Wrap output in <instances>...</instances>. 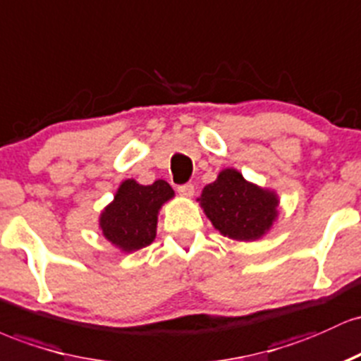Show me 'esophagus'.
<instances>
[{
	"label": "esophagus",
	"mask_w": 361,
	"mask_h": 361,
	"mask_svg": "<svg viewBox=\"0 0 361 361\" xmlns=\"http://www.w3.org/2000/svg\"><path fill=\"white\" fill-rule=\"evenodd\" d=\"M177 191H179L180 196H184V197H192V196H194V185H192V184L179 185V188H177Z\"/></svg>",
	"instance_id": "34e87169"
}]
</instances>
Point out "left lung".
Segmentation results:
<instances>
[{
  "instance_id": "8db88e82",
  "label": "left lung",
  "mask_w": 361,
  "mask_h": 361,
  "mask_svg": "<svg viewBox=\"0 0 361 361\" xmlns=\"http://www.w3.org/2000/svg\"><path fill=\"white\" fill-rule=\"evenodd\" d=\"M197 201L214 228L233 240H259L278 218V194L245 180L235 169L221 170Z\"/></svg>"
}]
</instances>
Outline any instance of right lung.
<instances>
[{
    "mask_svg": "<svg viewBox=\"0 0 361 361\" xmlns=\"http://www.w3.org/2000/svg\"><path fill=\"white\" fill-rule=\"evenodd\" d=\"M173 197L169 182L137 184L135 179L121 182L114 201L100 213L99 228L121 252H135L152 244L157 237L159 212Z\"/></svg>",
    "mask_w": 361,
    "mask_h": 361,
    "instance_id": "obj_1",
    "label": "right lung"
}]
</instances>
